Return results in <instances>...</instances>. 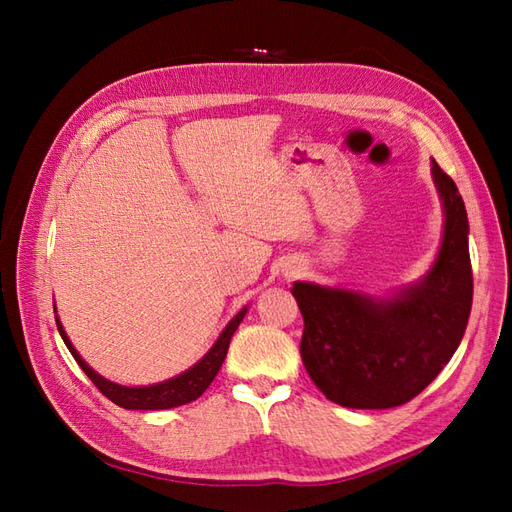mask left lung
Here are the masks:
<instances>
[{
	"label": "left lung",
	"instance_id": "8db88e82",
	"mask_svg": "<svg viewBox=\"0 0 512 512\" xmlns=\"http://www.w3.org/2000/svg\"><path fill=\"white\" fill-rule=\"evenodd\" d=\"M431 175L444 207L440 252L421 282L391 297L294 282L303 314L301 359L339 406L384 410L406 404L451 361L472 309L468 213L438 162Z\"/></svg>",
	"mask_w": 512,
	"mask_h": 512
}]
</instances>
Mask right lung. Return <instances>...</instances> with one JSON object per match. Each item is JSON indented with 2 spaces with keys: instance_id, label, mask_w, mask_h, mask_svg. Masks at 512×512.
Here are the masks:
<instances>
[{
  "instance_id": "right-lung-1",
  "label": "right lung",
  "mask_w": 512,
  "mask_h": 512,
  "mask_svg": "<svg viewBox=\"0 0 512 512\" xmlns=\"http://www.w3.org/2000/svg\"><path fill=\"white\" fill-rule=\"evenodd\" d=\"M245 314H247V307H243L241 312L226 324V329L220 333L218 339H215L211 350L196 365H192L188 371H183V374L175 378L158 382V384H149V386H121L117 382H111L102 378L100 374H96V371L83 361V356L76 352L57 316H55V322H57L61 339H64V344L74 356V361L81 365L87 378L94 382L98 386V391L111 399L113 404L126 410H168V408L190 404V401L198 399L209 389V384L213 382L215 376H218V371L226 359L230 337L237 331Z\"/></svg>"
}]
</instances>
